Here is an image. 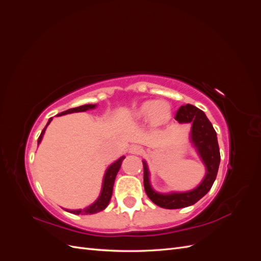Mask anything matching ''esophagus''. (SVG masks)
<instances>
[{"mask_svg": "<svg viewBox=\"0 0 261 261\" xmlns=\"http://www.w3.org/2000/svg\"><path fill=\"white\" fill-rule=\"evenodd\" d=\"M129 152L134 154H141L144 152V148L139 145H132L129 148Z\"/></svg>", "mask_w": 261, "mask_h": 261, "instance_id": "esophagus-1", "label": "esophagus"}]
</instances>
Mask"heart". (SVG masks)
Instances as JSON below:
<instances>
[{"label":"heart","mask_w":261,"mask_h":261,"mask_svg":"<svg viewBox=\"0 0 261 261\" xmlns=\"http://www.w3.org/2000/svg\"><path fill=\"white\" fill-rule=\"evenodd\" d=\"M171 114V108L165 101H146L134 111V116L138 120L150 118L153 123L167 121Z\"/></svg>","instance_id":"1"}]
</instances>
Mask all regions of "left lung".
Segmentation results:
<instances>
[{"mask_svg":"<svg viewBox=\"0 0 261 261\" xmlns=\"http://www.w3.org/2000/svg\"><path fill=\"white\" fill-rule=\"evenodd\" d=\"M175 120L180 124H192L189 140L198 153L200 160L206 168L201 183L196 188L188 192H172L161 194L155 192L150 184V172L148 164L143 160L144 164V186L147 196L156 206L165 209L185 208L196 203L206 195L215 183L219 165H220V149L218 145L217 133L212 124L200 109L192 105L181 106L176 112Z\"/></svg>","mask_w":261,"mask_h":261,"instance_id":"obj_1","label":"left lung"}]
</instances>
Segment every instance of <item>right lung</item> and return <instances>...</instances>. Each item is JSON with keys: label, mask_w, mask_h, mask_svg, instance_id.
<instances>
[{"label": "right lung", "mask_w": 261, "mask_h": 261, "mask_svg": "<svg viewBox=\"0 0 261 261\" xmlns=\"http://www.w3.org/2000/svg\"><path fill=\"white\" fill-rule=\"evenodd\" d=\"M96 107H97V105H84V106H81V107L66 110V111L58 114L57 116H62V115L74 113V112H86V111H88V110L96 109ZM52 118L53 117L49 118V122L46 123L45 127L41 132L40 136H39V138H38V145L41 143V140H42L43 135H44V132H45L46 127H48V125L51 123ZM124 159H125V156L123 155L121 158H118V159L115 162H113L111 165H109V168L107 169V171L105 173L103 181H102L101 193H100L98 199L96 201H94L93 203H91L90 206L86 207L85 209H77V210L64 209V210H66V211H68L70 213H74V215H93V213H97V212H100L102 210H105L108 207L110 200H111L112 193H113L114 180H115V177L117 175V172L120 171V169H121V164H122Z\"/></svg>", "instance_id": "add662e5"}]
</instances>
